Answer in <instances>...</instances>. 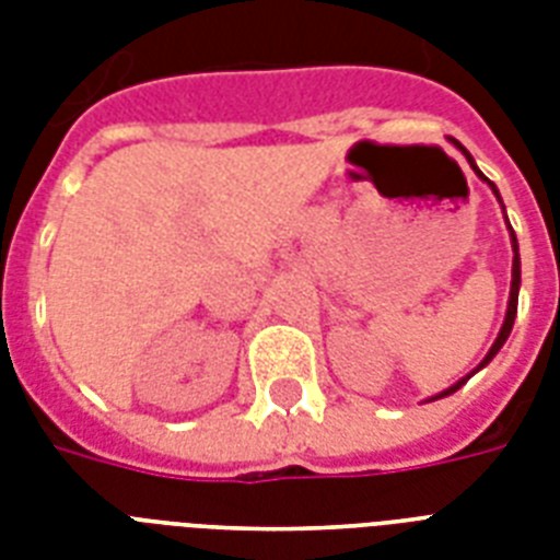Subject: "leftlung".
I'll return each instance as SVG.
<instances>
[{
	"mask_svg": "<svg viewBox=\"0 0 560 560\" xmlns=\"http://www.w3.org/2000/svg\"><path fill=\"white\" fill-rule=\"evenodd\" d=\"M456 144H459V142H456ZM459 148H462V144H459ZM462 153H465V156H468L470 165H474V160H470V153L465 151V148H462ZM474 171H477V174H479L477 165H474ZM479 177H482V174H479ZM482 179H486V177H482ZM491 188H494V186H491ZM494 194H497V188H494ZM497 197H500V194H497ZM512 246H514V264H512V296H509V311H505L503 331H500V337H497V342H494V346H491V351H488V354H486V360H482V366H486L488 360L494 358L497 351L503 349V342L509 340V334H512L514 316H517V290H521V255H517V237H514V232H512ZM465 381H468V377H462L459 383H453L451 389H444L442 395H435V398H444V395H451V392L459 389V386H462V383H465Z\"/></svg>",
	"mask_w": 560,
	"mask_h": 560,
	"instance_id": "8db88e82",
	"label": "left lung"
}]
</instances>
